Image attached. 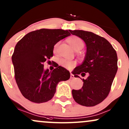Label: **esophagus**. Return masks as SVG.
<instances>
[{
    "instance_id": "1",
    "label": "esophagus",
    "mask_w": 129,
    "mask_h": 129,
    "mask_svg": "<svg viewBox=\"0 0 129 129\" xmlns=\"http://www.w3.org/2000/svg\"><path fill=\"white\" fill-rule=\"evenodd\" d=\"M70 77H71V79H74V76L72 74V73L70 74Z\"/></svg>"
}]
</instances>
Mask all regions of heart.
<instances>
[{"label": "heart", "mask_w": 129, "mask_h": 129, "mask_svg": "<svg viewBox=\"0 0 129 129\" xmlns=\"http://www.w3.org/2000/svg\"><path fill=\"white\" fill-rule=\"evenodd\" d=\"M68 42L70 43V45L72 46V48L75 50L78 51L80 50L84 47V43L83 40L81 39L80 37L76 36H73L69 37L68 39ZM58 46V43H56L53 47V51L55 52L57 49V48ZM59 63L60 66H61L63 67L66 68H71L76 65V62L71 60H68L63 58H61L59 59Z\"/></svg>", "instance_id": "heart-1"}]
</instances>
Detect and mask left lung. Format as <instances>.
I'll return each mask as SVG.
<instances>
[{
    "label": "left lung",
    "mask_w": 129,
    "mask_h": 129,
    "mask_svg": "<svg viewBox=\"0 0 129 129\" xmlns=\"http://www.w3.org/2000/svg\"><path fill=\"white\" fill-rule=\"evenodd\" d=\"M69 31L83 40L87 47L83 62L74 68L73 74L75 77H80V74H87L88 77L83 79L81 89L72 90L73 97L80 105L93 107L102 102L110 92L118 69L116 51L107 39L93 33Z\"/></svg>",
    "instance_id": "8db88e82"
}]
</instances>
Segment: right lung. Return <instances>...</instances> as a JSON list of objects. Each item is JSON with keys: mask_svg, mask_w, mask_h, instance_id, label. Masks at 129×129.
<instances>
[{"mask_svg": "<svg viewBox=\"0 0 129 129\" xmlns=\"http://www.w3.org/2000/svg\"><path fill=\"white\" fill-rule=\"evenodd\" d=\"M70 35L69 30L42 28L28 33L16 45L12 56L15 79L26 99L47 102L54 96L58 83L70 79V72L62 67H55L52 71L43 67L53 56L55 44Z\"/></svg>", "mask_w": 129, "mask_h": 129, "instance_id": "obj_1", "label": "right lung"}]
</instances>
